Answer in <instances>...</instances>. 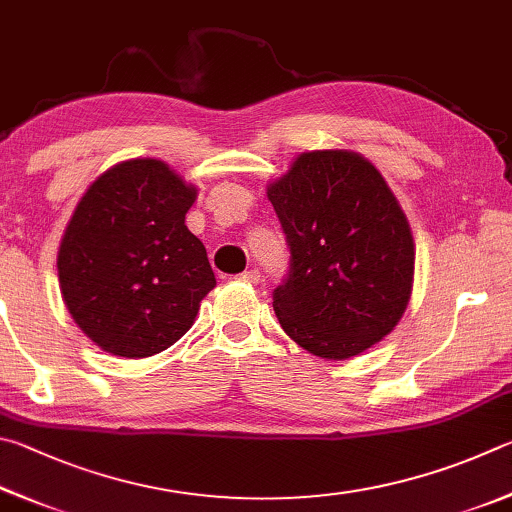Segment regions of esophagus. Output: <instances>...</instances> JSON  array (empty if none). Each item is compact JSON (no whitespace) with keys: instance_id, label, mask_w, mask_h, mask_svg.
Returning <instances> with one entry per match:
<instances>
[{"instance_id":"34e87169","label":"esophagus","mask_w":512,"mask_h":512,"mask_svg":"<svg viewBox=\"0 0 512 512\" xmlns=\"http://www.w3.org/2000/svg\"><path fill=\"white\" fill-rule=\"evenodd\" d=\"M238 279H240V281H245V283L256 285L258 281H261V272H258V270H247V272L238 274Z\"/></svg>"}]
</instances>
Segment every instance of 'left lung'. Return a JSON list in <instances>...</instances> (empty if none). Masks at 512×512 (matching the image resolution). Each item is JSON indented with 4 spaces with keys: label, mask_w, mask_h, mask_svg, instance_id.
<instances>
[{
    "label": "left lung",
    "mask_w": 512,
    "mask_h": 512,
    "mask_svg": "<svg viewBox=\"0 0 512 512\" xmlns=\"http://www.w3.org/2000/svg\"><path fill=\"white\" fill-rule=\"evenodd\" d=\"M267 197L290 249V270L272 292L288 337L326 360L378 344L407 308L416 258L378 168L346 150L303 152Z\"/></svg>",
    "instance_id": "1"
}]
</instances>
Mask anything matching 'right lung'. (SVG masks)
<instances>
[{"label": "right lung", "instance_id": "1", "mask_svg": "<svg viewBox=\"0 0 512 512\" xmlns=\"http://www.w3.org/2000/svg\"><path fill=\"white\" fill-rule=\"evenodd\" d=\"M195 200L164 161L130 159L87 188L58 251L62 299L103 351L150 357L193 326L215 276L184 224Z\"/></svg>", "mask_w": 512, "mask_h": 512}]
</instances>
